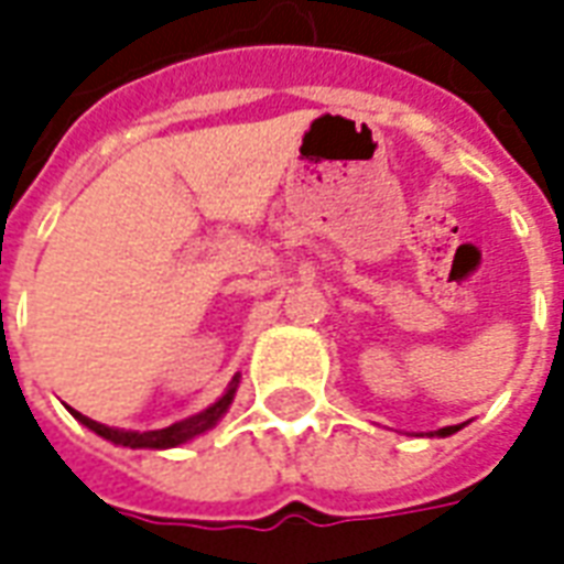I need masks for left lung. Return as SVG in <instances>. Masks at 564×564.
Instances as JSON below:
<instances>
[{"label": "left lung", "instance_id": "left-lung-1", "mask_svg": "<svg viewBox=\"0 0 564 564\" xmlns=\"http://www.w3.org/2000/svg\"><path fill=\"white\" fill-rule=\"evenodd\" d=\"M453 432H459V425H447V429H437V435H453Z\"/></svg>", "mask_w": 564, "mask_h": 564}]
</instances>
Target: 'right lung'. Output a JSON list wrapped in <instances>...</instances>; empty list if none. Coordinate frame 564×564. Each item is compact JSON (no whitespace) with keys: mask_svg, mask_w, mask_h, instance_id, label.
Masks as SVG:
<instances>
[{"mask_svg":"<svg viewBox=\"0 0 564 564\" xmlns=\"http://www.w3.org/2000/svg\"><path fill=\"white\" fill-rule=\"evenodd\" d=\"M235 395V383L226 390L220 402H214L208 411H202V414L189 416V420H181V423L169 425V429H156V432H120V429H108V425L96 423L90 416L78 414V411H72V414L78 416L80 423L93 429L96 435H102L105 441H115L120 447H150V449H165V447H177V444H184L189 437L202 435V432H208L210 425L217 423L223 414H226V408L232 404Z\"/></svg>","mask_w":564,"mask_h":564,"instance_id":"right-lung-1","label":"right lung"}]
</instances>
